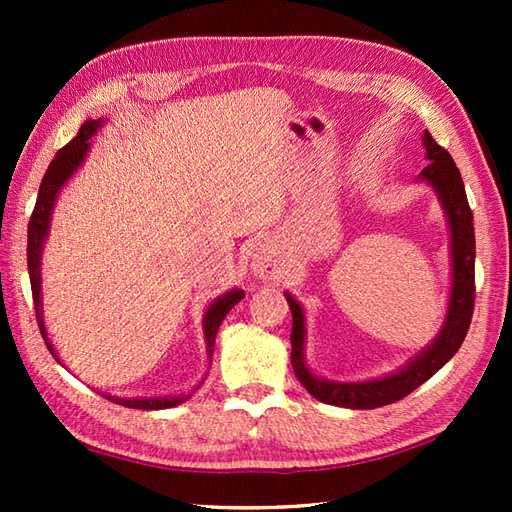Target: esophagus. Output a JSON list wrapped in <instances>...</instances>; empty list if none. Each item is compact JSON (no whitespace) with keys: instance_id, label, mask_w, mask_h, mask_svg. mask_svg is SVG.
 <instances>
[{"instance_id":"1","label":"esophagus","mask_w":512,"mask_h":512,"mask_svg":"<svg viewBox=\"0 0 512 512\" xmlns=\"http://www.w3.org/2000/svg\"><path fill=\"white\" fill-rule=\"evenodd\" d=\"M253 270L259 279H277L281 277V264L270 248H259L253 259Z\"/></svg>"}]
</instances>
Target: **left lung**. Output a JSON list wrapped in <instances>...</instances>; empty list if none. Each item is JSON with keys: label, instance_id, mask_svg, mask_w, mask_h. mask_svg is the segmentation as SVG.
Wrapping results in <instances>:
<instances>
[{"label": "left lung", "instance_id": "8db88e82", "mask_svg": "<svg viewBox=\"0 0 512 512\" xmlns=\"http://www.w3.org/2000/svg\"><path fill=\"white\" fill-rule=\"evenodd\" d=\"M424 149H427L429 165L420 171V178L433 184L438 191L440 202L447 211L451 226V253H453V288L451 301L444 328L427 350L413 361L400 369L398 374H391L380 380H369V383H330V380H319L308 372L303 363V310L299 303L286 295L288 306L292 312V352L290 363L295 369L299 383L306 387L310 394L328 402V405L347 407V409H376L391 405V402L409 396L413 389L438 372L442 365H447L453 354L460 350L464 336L469 332L475 308V231H473V211L466 200L464 182L460 169L455 167L451 154L436 143L429 132H424Z\"/></svg>", "mask_w": 512, "mask_h": 512}]
</instances>
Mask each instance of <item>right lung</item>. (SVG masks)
Masks as SVG:
<instances>
[{"label":"right lung","mask_w":512,"mask_h":512,"mask_svg":"<svg viewBox=\"0 0 512 512\" xmlns=\"http://www.w3.org/2000/svg\"><path fill=\"white\" fill-rule=\"evenodd\" d=\"M99 125H101V121L83 123L76 138L57 151V156H54V160L50 162L46 176H43V180H41L35 211H32L30 222H28V273H30L32 301H35V314H37V325L41 330V336H43V341H46L48 350L54 358H57V354H54L52 345L48 341V334H46V328H43V317H41V297H39V292H41V244L48 235V224H50L54 198H57V193L65 184V180L72 176L76 167L83 162L85 154H88L90 138L96 129H99ZM242 297H244L242 290H233V292H228V295H224L222 299L213 301L209 310H206L204 334H206V350H209V356H213L217 328H220V323L224 321L228 310H231ZM107 398L114 400L116 405H123L129 409H169V407L180 405V402H184L189 396H180V398H176V396H169V398H112V396H107Z\"/></svg>","instance_id":"add662e5"}]
</instances>
